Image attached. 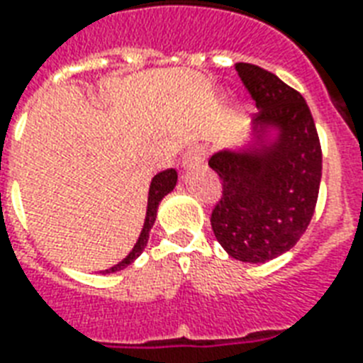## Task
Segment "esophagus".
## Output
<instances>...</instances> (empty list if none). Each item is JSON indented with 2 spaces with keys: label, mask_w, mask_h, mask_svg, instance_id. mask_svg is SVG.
<instances>
[{
  "label": "esophagus",
  "mask_w": 363,
  "mask_h": 363,
  "mask_svg": "<svg viewBox=\"0 0 363 363\" xmlns=\"http://www.w3.org/2000/svg\"><path fill=\"white\" fill-rule=\"evenodd\" d=\"M206 149L204 147H191V149H187L184 155V159H182V166H184L185 170L187 168H197L206 160Z\"/></svg>",
  "instance_id": "esophagus-1"
}]
</instances>
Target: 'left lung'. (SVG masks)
I'll return each instance as SVG.
<instances>
[{
	"label": "left lung",
	"mask_w": 363,
	"mask_h": 363,
	"mask_svg": "<svg viewBox=\"0 0 363 363\" xmlns=\"http://www.w3.org/2000/svg\"><path fill=\"white\" fill-rule=\"evenodd\" d=\"M235 70L256 101L252 141L214 152L208 166L222 179L211 223L235 260L264 264L293 249L314 216L321 145L306 101L275 74L250 62ZM276 130V138L267 140Z\"/></svg>",
	"instance_id": "left-lung-1"
}]
</instances>
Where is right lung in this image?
<instances>
[{
    "instance_id": "1",
    "label": "right lung",
    "mask_w": 363,
    "mask_h": 363,
    "mask_svg": "<svg viewBox=\"0 0 363 363\" xmlns=\"http://www.w3.org/2000/svg\"><path fill=\"white\" fill-rule=\"evenodd\" d=\"M176 182H178V172L174 170V168H170V170H162L160 174H157V176L152 178L151 187H149V199H147L145 223H143L140 239H138V243L133 245V249L130 250V255H128L124 260H120L116 266L105 269V274H113V272L124 269L143 252V249L147 247V241H149V233H151L152 223L157 220V208H159L160 201L176 187Z\"/></svg>"
}]
</instances>
